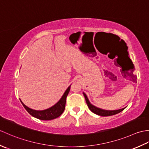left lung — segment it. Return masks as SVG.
Returning a JSON list of instances; mask_svg holds the SVG:
<instances>
[{"label":"left lung","instance_id":"obj_1","mask_svg":"<svg viewBox=\"0 0 149 149\" xmlns=\"http://www.w3.org/2000/svg\"><path fill=\"white\" fill-rule=\"evenodd\" d=\"M84 96L85 97V100H86V102L87 105L89 107V109L91 110V111H92L93 113L96 114V115L102 116H111V115H116L117 113H119L120 112L122 111L124 109L125 107L122 109H120L118 110H104V109H102L100 108H99V107H97L95 106L92 105L90 102L89 100H88V97L86 96V95L84 93H83Z\"/></svg>","mask_w":149,"mask_h":149}]
</instances>
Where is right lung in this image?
I'll return each mask as SVG.
<instances>
[{
  "mask_svg": "<svg viewBox=\"0 0 149 149\" xmlns=\"http://www.w3.org/2000/svg\"><path fill=\"white\" fill-rule=\"evenodd\" d=\"M70 90V86L67 88V90L65 91V92L63 94V95L61 98V99H60L55 105H54L51 107H50V108L45 110L37 111L32 109L25 105V104L22 102L21 100L20 102L24 107V108L27 110V111L31 115L35 117V118L42 120H53L58 118V117L61 115L63 113V111H64L65 108L66 97L68 95Z\"/></svg>",
  "mask_w": 149,
  "mask_h": 149,
  "instance_id": "add662e5",
  "label": "right lung"
}]
</instances>
